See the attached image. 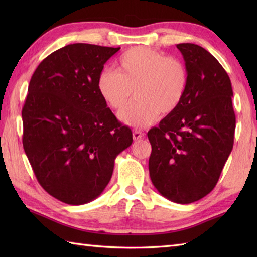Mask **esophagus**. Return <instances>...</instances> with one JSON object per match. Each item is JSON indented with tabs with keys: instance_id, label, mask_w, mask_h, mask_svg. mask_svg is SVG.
I'll return each instance as SVG.
<instances>
[{
	"instance_id": "34e87169",
	"label": "esophagus",
	"mask_w": 257,
	"mask_h": 257,
	"mask_svg": "<svg viewBox=\"0 0 257 257\" xmlns=\"http://www.w3.org/2000/svg\"><path fill=\"white\" fill-rule=\"evenodd\" d=\"M133 136H134V139H135V140H140V139L144 138L145 134H144L143 132H140V130H135Z\"/></svg>"
}]
</instances>
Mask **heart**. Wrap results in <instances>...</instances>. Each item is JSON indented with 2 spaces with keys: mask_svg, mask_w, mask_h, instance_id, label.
<instances>
[{
  "mask_svg": "<svg viewBox=\"0 0 257 257\" xmlns=\"http://www.w3.org/2000/svg\"><path fill=\"white\" fill-rule=\"evenodd\" d=\"M118 70L106 69L97 80L98 92L107 105L120 112L134 94L136 99L122 112L125 123L146 127L162 114L173 112L181 105L189 86V73L178 58L145 46L122 53Z\"/></svg>",
  "mask_w": 257,
  "mask_h": 257,
  "instance_id": "heart-1",
  "label": "heart"
}]
</instances>
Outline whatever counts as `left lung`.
Listing matches in <instances>:
<instances>
[{"mask_svg":"<svg viewBox=\"0 0 257 257\" xmlns=\"http://www.w3.org/2000/svg\"><path fill=\"white\" fill-rule=\"evenodd\" d=\"M189 73L187 94L176 110L148 132L149 173L161 195L189 204L214 189L233 149L232 85L217 59L199 45H177Z\"/></svg>","mask_w":257,"mask_h":257,"instance_id":"1","label":"left lung"}]
</instances>
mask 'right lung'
<instances>
[{"instance_id": "1", "label": "right lung", "mask_w": 257, "mask_h": 257, "mask_svg": "<svg viewBox=\"0 0 257 257\" xmlns=\"http://www.w3.org/2000/svg\"><path fill=\"white\" fill-rule=\"evenodd\" d=\"M120 47L76 43L52 53L33 74L22 109L23 147L38 183L72 205L99 196L114 159L133 144L98 92L103 65Z\"/></svg>"}]
</instances>
